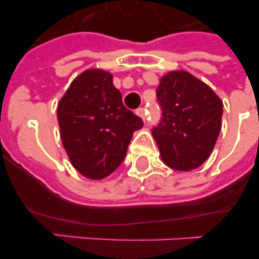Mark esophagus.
Returning a JSON list of instances; mask_svg holds the SVG:
<instances>
[{"mask_svg":"<svg viewBox=\"0 0 259 259\" xmlns=\"http://www.w3.org/2000/svg\"><path fill=\"white\" fill-rule=\"evenodd\" d=\"M136 114L139 116H140V118L143 119V120H144V119H145V109H144V107H139V109L136 110Z\"/></svg>","mask_w":259,"mask_h":259,"instance_id":"34e87169","label":"esophagus"}]
</instances>
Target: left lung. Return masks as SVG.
Returning <instances> with one entry per match:
<instances>
[{"mask_svg":"<svg viewBox=\"0 0 259 259\" xmlns=\"http://www.w3.org/2000/svg\"><path fill=\"white\" fill-rule=\"evenodd\" d=\"M157 101L162 116L152 131L163 162L179 171L200 167L221 132V98L187 71H171L161 79Z\"/></svg>","mask_w":259,"mask_h":259,"instance_id":"obj_1","label":"left lung"}]
</instances>
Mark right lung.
<instances>
[{"label": "right lung", "mask_w": 259, "mask_h": 259, "mask_svg": "<svg viewBox=\"0 0 259 259\" xmlns=\"http://www.w3.org/2000/svg\"><path fill=\"white\" fill-rule=\"evenodd\" d=\"M62 144L72 166L89 179H102L122 163L140 116L123 105L104 70H87L71 83L57 107Z\"/></svg>", "instance_id": "obj_1"}]
</instances>
